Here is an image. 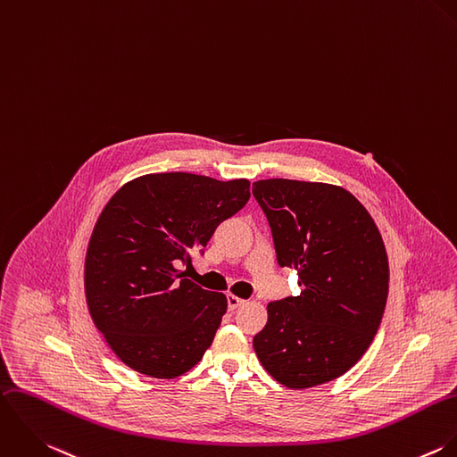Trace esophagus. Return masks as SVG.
I'll return each mask as SVG.
<instances>
[{"instance_id":"1","label":"esophagus","mask_w":457,"mask_h":457,"mask_svg":"<svg viewBox=\"0 0 457 457\" xmlns=\"http://www.w3.org/2000/svg\"><path fill=\"white\" fill-rule=\"evenodd\" d=\"M227 303H228V310H236V308H239L241 304L245 303V300H241V298H237L234 295H228L227 296Z\"/></svg>"}]
</instances>
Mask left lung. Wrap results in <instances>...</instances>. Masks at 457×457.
Here are the masks:
<instances>
[{
    "instance_id": "left-lung-1",
    "label": "left lung",
    "mask_w": 457,
    "mask_h": 457,
    "mask_svg": "<svg viewBox=\"0 0 457 457\" xmlns=\"http://www.w3.org/2000/svg\"><path fill=\"white\" fill-rule=\"evenodd\" d=\"M282 268L298 271L302 293L268 304L253 337L262 367L303 390L345 374L369 349L388 296V257L369 211L326 182H253Z\"/></svg>"
}]
</instances>
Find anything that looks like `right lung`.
<instances>
[{"instance_id": "1", "label": "right lung", "mask_w": 457, "mask_h": 457, "mask_svg": "<svg viewBox=\"0 0 457 457\" xmlns=\"http://www.w3.org/2000/svg\"><path fill=\"white\" fill-rule=\"evenodd\" d=\"M250 198V180L186 171L126 182L104 205L85 257V296L94 324L133 370L173 379L212 344L227 296L193 284L191 264L216 227Z\"/></svg>"}]
</instances>
